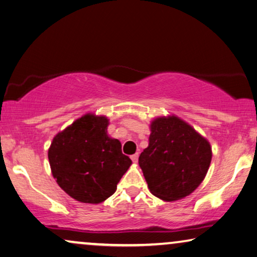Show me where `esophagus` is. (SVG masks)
<instances>
[{
	"label": "esophagus",
	"mask_w": 257,
	"mask_h": 257,
	"mask_svg": "<svg viewBox=\"0 0 257 257\" xmlns=\"http://www.w3.org/2000/svg\"><path fill=\"white\" fill-rule=\"evenodd\" d=\"M138 159H139V154H134V155L131 156V160L134 162V163H137Z\"/></svg>",
	"instance_id": "1"
}]
</instances>
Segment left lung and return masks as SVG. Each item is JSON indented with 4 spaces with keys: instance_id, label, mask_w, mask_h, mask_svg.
<instances>
[{
    "instance_id": "1",
    "label": "left lung",
    "mask_w": 257,
    "mask_h": 257,
    "mask_svg": "<svg viewBox=\"0 0 257 257\" xmlns=\"http://www.w3.org/2000/svg\"><path fill=\"white\" fill-rule=\"evenodd\" d=\"M211 156L206 138L172 115L152 121L149 145L140 154L139 165L153 195L176 201L199 187L210 167Z\"/></svg>"
}]
</instances>
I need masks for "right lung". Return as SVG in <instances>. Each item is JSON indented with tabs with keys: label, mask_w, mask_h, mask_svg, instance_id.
I'll use <instances>...</instances> for the list:
<instances>
[{
	"label": "right lung",
	"mask_w": 257,
	"mask_h": 257,
	"mask_svg": "<svg viewBox=\"0 0 257 257\" xmlns=\"http://www.w3.org/2000/svg\"><path fill=\"white\" fill-rule=\"evenodd\" d=\"M105 116L86 113L51 142L48 159L53 177L66 194L84 203H101L111 196L132 161L119 140L106 134Z\"/></svg>",
	"instance_id": "right-lung-1"
}]
</instances>
